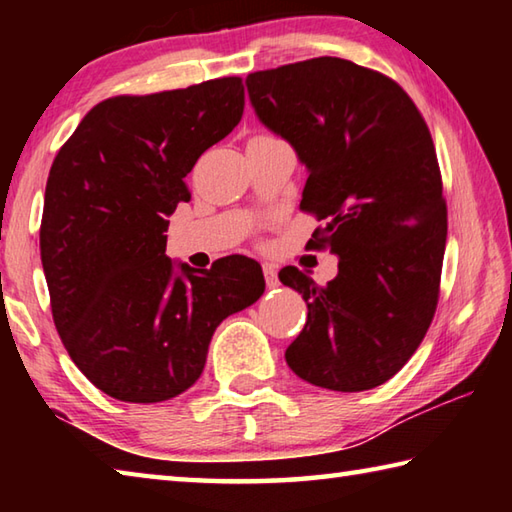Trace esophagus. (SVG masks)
<instances>
[{
	"instance_id": "esophagus-1",
	"label": "esophagus",
	"mask_w": 512,
	"mask_h": 512,
	"mask_svg": "<svg viewBox=\"0 0 512 512\" xmlns=\"http://www.w3.org/2000/svg\"><path fill=\"white\" fill-rule=\"evenodd\" d=\"M264 277H266V287L268 289H275L280 280H277V273H275V266L273 264H264Z\"/></svg>"
}]
</instances>
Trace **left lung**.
I'll return each mask as SVG.
<instances>
[{"label": "left lung", "instance_id": "1", "mask_svg": "<svg viewBox=\"0 0 512 512\" xmlns=\"http://www.w3.org/2000/svg\"><path fill=\"white\" fill-rule=\"evenodd\" d=\"M246 88L309 173L300 207L325 221L309 244L339 257L325 287L280 271L309 309L284 357L309 384L368 391L413 357L438 305L447 210L429 128L400 85L343 58L248 74Z\"/></svg>", "mask_w": 512, "mask_h": 512}]
</instances>
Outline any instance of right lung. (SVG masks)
<instances>
[{
  "label": "right lung",
  "mask_w": 512,
  "mask_h": 512,
  "mask_svg": "<svg viewBox=\"0 0 512 512\" xmlns=\"http://www.w3.org/2000/svg\"><path fill=\"white\" fill-rule=\"evenodd\" d=\"M244 115L239 76L94 106L51 164L40 257L65 350L94 386L153 404L201 377L214 329L262 298L255 259L176 264L169 216L185 176Z\"/></svg>",
  "instance_id": "1"
}]
</instances>
